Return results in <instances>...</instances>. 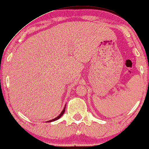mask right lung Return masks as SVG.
Masks as SVG:
<instances>
[{
  "mask_svg": "<svg viewBox=\"0 0 149 149\" xmlns=\"http://www.w3.org/2000/svg\"><path fill=\"white\" fill-rule=\"evenodd\" d=\"M65 107H66V105H65ZM65 107H64V109H63V111L61 112V113L59 115V116H58V117H56V118H54V119H53V120H49V121H47L48 122H54V121H56V120H58L60 118H61V117L63 116V115L64 114V113H65Z\"/></svg>",
  "mask_w": 149,
  "mask_h": 149,
  "instance_id": "1",
  "label": "right lung"
}]
</instances>
